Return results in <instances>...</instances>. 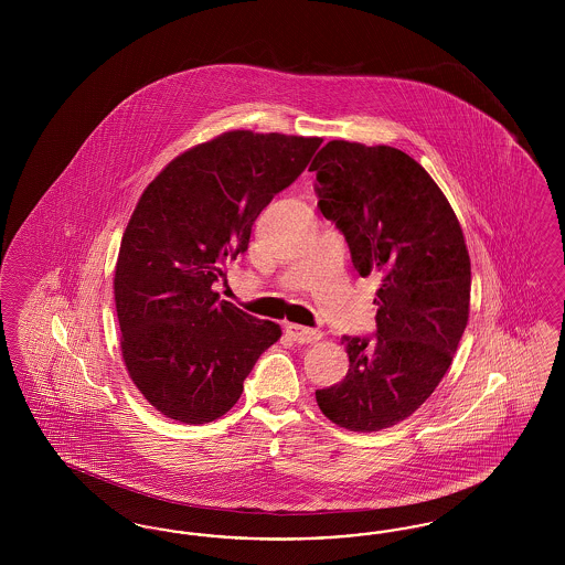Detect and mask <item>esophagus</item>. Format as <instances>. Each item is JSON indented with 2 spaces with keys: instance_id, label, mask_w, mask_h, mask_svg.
Masks as SVG:
<instances>
[{
  "instance_id": "esophagus-1",
  "label": "esophagus",
  "mask_w": 565,
  "mask_h": 565,
  "mask_svg": "<svg viewBox=\"0 0 565 565\" xmlns=\"http://www.w3.org/2000/svg\"><path fill=\"white\" fill-rule=\"evenodd\" d=\"M286 332L296 343H316L322 339V330H313L298 323H286Z\"/></svg>"
}]
</instances>
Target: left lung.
Masks as SVG:
<instances>
[{"label":"left lung","mask_w":565,"mask_h":565,"mask_svg":"<svg viewBox=\"0 0 565 565\" xmlns=\"http://www.w3.org/2000/svg\"><path fill=\"white\" fill-rule=\"evenodd\" d=\"M309 169L318 207L345 235L353 267L381 279L375 337L341 339L350 371L316 401L341 428H392L430 398L466 330L463 233L428 171L398 148L334 139Z\"/></svg>","instance_id":"8db88e82"}]
</instances>
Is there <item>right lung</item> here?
Masks as SVG:
<instances>
[{"instance_id": "add662e5", "label": "right lung", "mask_w": 565, "mask_h": 565, "mask_svg": "<svg viewBox=\"0 0 565 565\" xmlns=\"http://www.w3.org/2000/svg\"><path fill=\"white\" fill-rule=\"evenodd\" d=\"M320 137L228 131L169 162L143 190L114 273L120 348L143 398L182 424H207L281 328L212 290L247 249L252 224L288 189Z\"/></svg>"}]
</instances>
